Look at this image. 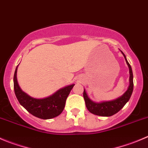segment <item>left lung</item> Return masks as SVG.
Returning a JSON list of instances; mask_svg holds the SVG:
<instances>
[{
    "label": "left lung",
    "mask_w": 148,
    "mask_h": 148,
    "mask_svg": "<svg viewBox=\"0 0 148 148\" xmlns=\"http://www.w3.org/2000/svg\"><path fill=\"white\" fill-rule=\"evenodd\" d=\"M121 52L124 55L126 62L128 65L129 69H130V86H129L127 91L121 97H118L115 100L101 102V103H95V102H93L92 100H90L87 96L85 90H84L83 96H84V101H85L86 107L90 113L95 114V115L100 116H111L114 115L125 106V104L129 101L132 94L133 87H134L132 70L131 66L127 61V58H126L124 53L121 51Z\"/></svg>",
    "instance_id": "8db88e82"
}]
</instances>
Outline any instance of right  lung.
Instances as JSON below:
<instances>
[{"label":"right lung","mask_w":148,"mask_h":148,"mask_svg":"<svg viewBox=\"0 0 148 148\" xmlns=\"http://www.w3.org/2000/svg\"><path fill=\"white\" fill-rule=\"evenodd\" d=\"M17 67L14 76V88L20 104L32 115L42 119H50L60 115L64 110L66 100L74 84L59 89L49 97L42 99L34 98L23 92L20 88L16 79Z\"/></svg>","instance_id":"right-lung-1"}]
</instances>
